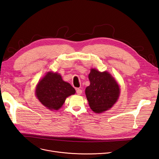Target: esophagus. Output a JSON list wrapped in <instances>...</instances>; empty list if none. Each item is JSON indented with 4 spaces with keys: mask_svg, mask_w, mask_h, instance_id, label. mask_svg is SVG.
I'll list each match as a JSON object with an SVG mask.
<instances>
[{
    "mask_svg": "<svg viewBox=\"0 0 159 159\" xmlns=\"http://www.w3.org/2000/svg\"><path fill=\"white\" fill-rule=\"evenodd\" d=\"M76 93L78 95H81V93H82V90L81 89H76Z\"/></svg>",
    "mask_w": 159,
    "mask_h": 159,
    "instance_id": "34e87169",
    "label": "esophagus"
}]
</instances>
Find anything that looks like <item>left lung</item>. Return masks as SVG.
<instances>
[{
  "mask_svg": "<svg viewBox=\"0 0 159 159\" xmlns=\"http://www.w3.org/2000/svg\"><path fill=\"white\" fill-rule=\"evenodd\" d=\"M90 85L85 89L89 105L94 112L102 113L111 107L119 95L116 81L107 71L91 69L89 74Z\"/></svg>",
  "mask_w": 159,
  "mask_h": 159,
  "instance_id": "1",
  "label": "left lung"
}]
</instances>
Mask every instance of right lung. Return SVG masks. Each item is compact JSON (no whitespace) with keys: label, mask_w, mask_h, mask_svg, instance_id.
Returning <instances> with one entry per match:
<instances>
[{"label":"right lung","mask_w":159,"mask_h":159,"mask_svg":"<svg viewBox=\"0 0 159 159\" xmlns=\"http://www.w3.org/2000/svg\"><path fill=\"white\" fill-rule=\"evenodd\" d=\"M75 93V89L63 81L60 74L48 72L38 83L36 95L40 102L50 110H57L67 97Z\"/></svg>","instance_id":"right-lung-1"}]
</instances>
